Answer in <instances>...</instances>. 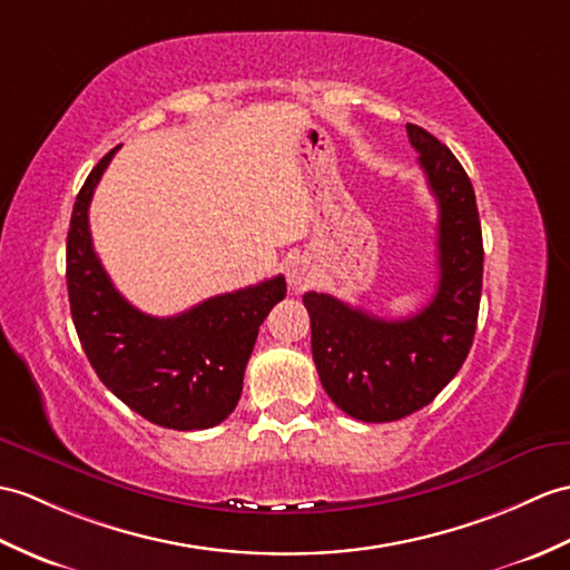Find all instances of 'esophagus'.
Listing matches in <instances>:
<instances>
[{"label": "esophagus", "mask_w": 570, "mask_h": 570, "mask_svg": "<svg viewBox=\"0 0 570 570\" xmlns=\"http://www.w3.org/2000/svg\"><path fill=\"white\" fill-rule=\"evenodd\" d=\"M286 282L291 288H306L311 284V269L303 259H294L286 267Z\"/></svg>", "instance_id": "1"}]
</instances>
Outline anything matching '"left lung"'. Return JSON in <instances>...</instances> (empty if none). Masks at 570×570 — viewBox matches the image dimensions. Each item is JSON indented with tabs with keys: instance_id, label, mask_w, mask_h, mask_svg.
Listing matches in <instances>:
<instances>
[{
	"instance_id": "obj_1",
	"label": "left lung",
	"mask_w": 570,
	"mask_h": 570,
	"mask_svg": "<svg viewBox=\"0 0 570 570\" xmlns=\"http://www.w3.org/2000/svg\"><path fill=\"white\" fill-rule=\"evenodd\" d=\"M405 128L440 206V284L432 301L403 321H386L330 294L303 296L323 389L362 422H393L430 405L466 362L479 321L483 237L471 179L425 128Z\"/></svg>"
}]
</instances>
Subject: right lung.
Returning <instances> with one entry per match:
<instances>
[{
	"label": "right lung",
	"instance_id": "1",
	"mask_svg": "<svg viewBox=\"0 0 570 570\" xmlns=\"http://www.w3.org/2000/svg\"><path fill=\"white\" fill-rule=\"evenodd\" d=\"M104 155L79 189L68 233L70 313L87 360L118 401L169 430H206L228 417L259 325L286 296L284 276L220 294L171 317L138 311L118 294L91 245L89 202Z\"/></svg>",
	"mask_w": 570,
	"mask_h": 570
}]
</instances>
